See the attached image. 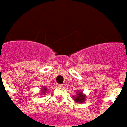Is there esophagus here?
Listing matches in <instances>:
<instances>
[{
    "label": "esophagus",
    "mask_w": 127,
    "mask_h": 127,
    "mask_svg": "<svg viewBox=\"0 0 127 127\" xmlns=\"http://www.w3.org/2000/svg\"><path fill=\"white\" fill-rule=\"evenodd\" d=\"M58 86H59V88H64V84H59Z\"/></svg>",
    "instance_id": "obj_1"
}]
</instances>
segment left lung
Wrapping results in <instances>:
<instances>
[{
    "label": "left lung",
    "mask_w": 127,
    "mask_h": 127,
    "mask_svg": "<svg viewBox=\"0 0 127 127\" xmlns=\"http://www.w3.org/2000/svg\"><path fill=\"white\" fill-rule=\"evenodd\" d=\"M76 93H77V96L74 98L75 102H76L77 103H83L85 101V96L83 95L82 92H81V93L80 92H78Z\"/></svg>",
    "instance_id": "left-lung-1"
}]
</instances>
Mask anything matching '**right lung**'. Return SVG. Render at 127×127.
Instances as JSON below:
<instances>
[{
  "label": "right lung",
  "mask_w": 127,
  "mask_h": 127,
  "mask_svg": "<svg viewBox=\"0 0 127 127\" xmlns=\"http://www.w3.org/2000/svg\"><path fill=\"white\" fill-rule=\"evenodd\" d=\"M46 88H44L42 90V91H43V93H45V91H46Z\"/></svg>",
  "instance_id": "1"
}]
</instances>
